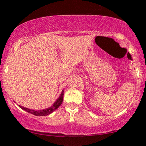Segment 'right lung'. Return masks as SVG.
<instances>
[{"label": "right lung", "instance_id": "right-lung-1", "mask_svg": "<svg viewBox=\"0 0 146 146\" xmlns=\"http://www.w3.org/2000/svg\"><path fill=\"white\" fill-rule=\"evenodd\" d=\"M63 97H64V90H62V93L60 94V97L57 100L55 101V102L53 104V106H51V107L48 108H46L45 110H31V109H28L26 108H24L23 106L19 105V108L23 109V110L26 111L28 112L29 113H31L35 116H46L49 114H51V113H53L54 111H55L59 106H60L63 101Z\"/></svg>", "mask_w": 146, "mask_h": 146}]
</instances>
